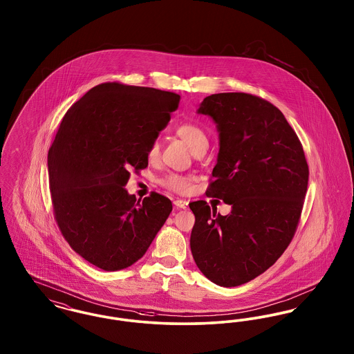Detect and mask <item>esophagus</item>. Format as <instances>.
<instances>
[{
    "instance_id": "34e87169",
    "label": "esophagus",
    "mask_w": 354,
    "mask_h": 354,
    "mask_svg": "<svg viewBox=\"0 0 354 354\" xmlns=\"http://www.w3.org/2000/svg\"><path fill=\"white\" fill-rule=\"evenodd\" d=\"M174 205L176 207V208H187L188 207V202L187 201H182V199H176L175 202H174Z\"/></svg>"
}]
</instances>
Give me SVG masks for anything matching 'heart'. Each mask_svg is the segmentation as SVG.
I'll list each match as a JSON object with an SVG mask.
<instances>
[{
  "instance_id": "heart-1",
  "label": "heart",
  "mask_w": 354,
  "mask_h": 354,
  "mask_svg": "<svg viewBox=\"0 0 354 354\" xmlns=\"http://www.w3.org/2000/svg\"><path fill=\"white\" fill-rule=\"evenodd\" d=\"M175 133L185 140L188 145V147L195 152L199 150L201 147H208V136L205 131L203 130L202 126H199L195 122H182L175 126ZM159 155V143L153 140L151 145L149 146L147 150V156L149 159H156ZM163 185L169 188L174 192L178 194H185L191 189L192 180L187 175H180V174H169L163 180Z\"/></svg>"
}]
</instances>
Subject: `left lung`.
Segmentation results:
<instances>
[{"mask_svg":"<svg viewBox=\"0 0 354 354\" xmlns=\"http://www.w3.org/2000/svg\"><path fill=\"white\" fill-rule=\"evenodd\" d=\"M198 113L218 124L220 150L205 195L232 205L223 216L205 201L189 245L203 274L220 286L251 281L272 267L296 234L309 169L303 145L283 113L247 93L204 98Z\"/></svg>","mask_w":354,"mask_h":354,"instance_id":"8db88e82","label":"left lung"}]
</instances>
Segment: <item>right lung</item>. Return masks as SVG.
I'll return each instance as SVG.
<instances>
[{
    "label": "right lung",
    "instance_id": "obj_1",
    "mask_svg": "<svg viewBox=\"0 0 354 354\" xmlns=\"http://www.w3.org/2000/svg\"><path fill=\"white\" fill-rule=\"evenodd\" d=\"M180 95L106 82L88 90L62 119L48 153L54 219L68 245L103 270L133 266L172 211L151 192L142 202L124 185L149 166L147 150Z\"/></svg>",
    "mask_w": 354,
    "mask_h": 354
}]
</instances>
